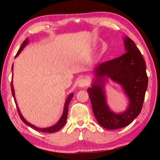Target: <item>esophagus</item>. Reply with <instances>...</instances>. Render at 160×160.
Listing matches in <instances>:
<instances>
[{"instance_id": "1", "label": "esophagus", "mask_w": 160, "mask_h": 160, "mask_svg": "<svg viewBox=\"0 0 160 160\" xmlns=\"http://www.w3.org/2000/svg\"><path fill=\"white\" fill-rule=\"evenodd\" d=\"M88 85V80L86 79V78H81L79 80H78V85L80 87V88H85L87 85Z\"/></svg>"}]
</instances>
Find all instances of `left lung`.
Listing matches in <instances>:
<instances>
[{
  "mask_svg": "<svg viewBox=\"0 0 160 160\" xmlns=\"http://www.w3.org/2000/svg\"><path fill=\"white\" fill-rule=\"evenodd\" d=\"M123 43L126 52L94 68L92 83L88 89L94 116L106 129H118L131 123L141 112L148 88L146 66L141 53L129 37H124ZM109 79L120 84L128 97V107L123 112H113L107 104L104 87Z\"/></svg>",
  "mask_w": 160,
  "mask_h": 160,
  "instance_id": "left-lung-1",
  "label": "left lung"
}]
</instances>
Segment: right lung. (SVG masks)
Returning a JSON list of instances; mask_svg holds the SVG:
<instances>
[{
  "instance_id": "1",
  "label": "right lung",
  "mask_w": 160,
  "mask_h": 160,
  "mask_svg": "<svg viewBox=\"0 0 160 160\" xmlns=\"http://www.w3.org/2000/svg\"><path fill=\"white\" fill-rule=\"evenodd\" d=\"M29 44V39L28 38H27V39L25 40V41L23 42L22 44L21 45L20 48H19V50L18 51L17 54H16L15 56V58L17 57V56L19 55V54L20 53V52L22 51L23 50V48H25L27 45ZM12 71H13V64L12 66ZM12 77H13V73H12ZM11 92H12V94L13 97H14V100H15V104H16V107H17V109H18V112L19 113V116H20V117L21 118V120L23 121L24 123H25L26 125H28V126L31 127L33 129H34L35 131H40V132H46V133H53V132H57L59 130L61 129L63 127L65 126V124L66 123V119H67V116H68V105H69V103L71 101V99L72 97H73L74 94L72 93H70L68 96L67 99L66 100V102H65V104H64V107H63V114H62L61 118L59 119V121L57 122V123L55 124V125H53L52 126H50V127H48V128H39V127H37L34 125H32V123H30L29 122H28V121L26 120V119L23 117V116L22 115V113L20 111V109H19L18 107V103L17 101H16V99H15V90H14V88H13V85H12V81H11Z\"/></svg>"
}]
</instances>
